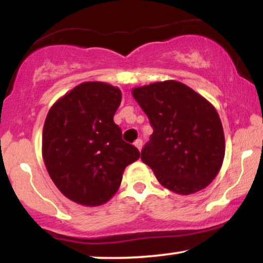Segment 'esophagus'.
Returning a JSON list of instances; mask_svg holds the SVG:
<instances>
[{"label": "esophagus", "mask_w": 263, "mask_h": 263, "mask_svg": "<svg viewBox=\"0 0 263 263\" xmlns=\"http://www.w3.org/2000/svg\"><path fill=\"white\" fill-rule=\"evenodd\" d=\"M134 144H135L136 147H137L138 151H141V149H142V144H143V142H142V140H140V138H138V140L135 141Z\"/></svg>", "instance_id": "1"}]
</instances>
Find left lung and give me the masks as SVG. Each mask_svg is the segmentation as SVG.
Listing matches in <instances>:
<instances>
[{"mask_svg": "<svg viewBox=\"0 0 263 263\" xmlns=\"http://www.w3.org/2000/svg\"><path fill=\"white\" fill-rule=\"evenodd\" d=\"M148 116L153 134L141 152L164 188L189 195L218 176L225 156V136L216 108L176 80L132 89Z\"/></svg>", "mask_w": 263, "mask_h": 263, "instance_id": "1", "label": "left lung"}]
</instances>
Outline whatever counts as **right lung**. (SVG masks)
<instances>
[{
	"instance_id": "right-lung-1",
	"label": "right lung",
	"mask_w": 263,
	"mask_h": 263,
	"mask_svg": "<svg viewBox=\"0 0 263 263\" xmlns=\"http://www.w3.org/2000/svg\"><path fill=\"white\" fill-rule=\"evenodd\" d=\"M121 98L117 86L85 81L62 96L45 119L42 156L48 173L63 195L84 206L107 203L125 168L140 158L114 122Z\"/></svg>"
}]
</instances>
